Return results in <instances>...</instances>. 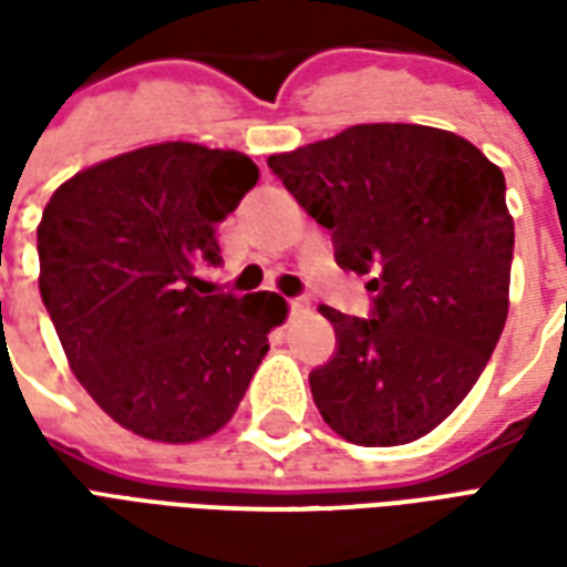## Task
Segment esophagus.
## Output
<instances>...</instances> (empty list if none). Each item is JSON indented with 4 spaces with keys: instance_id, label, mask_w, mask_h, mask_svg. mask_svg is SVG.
Wrapping results in <instances>:
<instances>
[{
    "instance_id": "34e87169",
    "label": "esophagus",
    "mask_w": 567,
    "mask_h": 567,
    "mask_svg": "<svg viewBox=\"0 0 567 567\" xmlns=\"http://www.w3.org/2000/svg\"><path fill=\"white\" fill-rule=\"evenodd\" d=\"M291 312H295V316H300V312H309L307 297H295V300H291Z\"/></svg>"
}]
</instances>
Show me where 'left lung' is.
<instances>
[{
  "instance_id": "1",
  "label": "left lung",
  "mask_w": 567,
  "mask_h": 567,
  "mask_svg": "<svg viewBox=\"0 0 567 567\" xmlns=\"http://www.w3.org/2000/svg\"><path fill=\"white\" fill-rule=\"evenodd\" d=\"M267 163L331 230L337 264L373 272V319L319 309L340 343L309 373L321 419L358 446L425 437L474 389L507 321L504 173L422 124H358Z\"/></svg>"
}]
</instances>
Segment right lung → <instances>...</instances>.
Here are the masks:
<instances>
[{"instance_id": "right-lung-1", "label": "right lung", "mask_w": 567, "mask_h": 567, "mask_svg": "<svg viewBox=\"0 0 567 567\" xmlns=\"http://www.w3.org/2000/svg\"><path fill=\"white\" fill-rule=\"evenodd\" d=\"M255 182L239 151L161 142L81 169L44 206V309L75 380L140 437L218 434L288 319L272 291L212 295L194 276Z\"/></svg>"}]
</instances>
